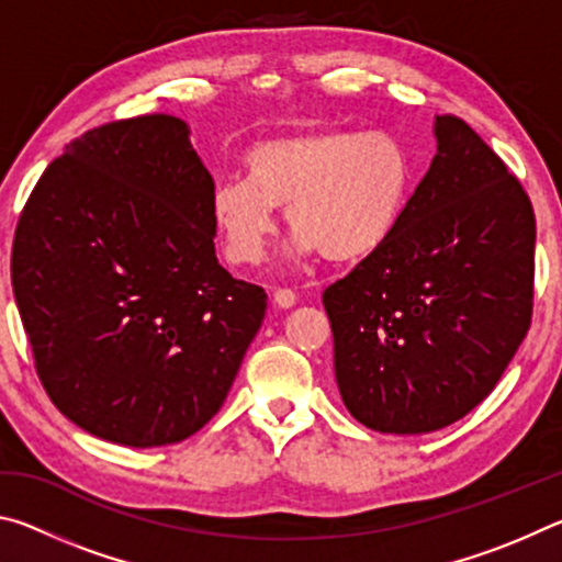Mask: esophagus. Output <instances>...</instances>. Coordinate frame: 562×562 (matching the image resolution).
<instances>
[{
    "label": "esophagus",
    "instance_id": "1",
    "mask_svg": "<svg viewBox=\"0 0 562 562\" xmlns=\"http://www.w3.org/2000/svg\"><path fill=\"white\" fill-rule=\"evenodd\" d=\"M294 302H297V294H294L292 290H288V288L274 290V304H278V307L290 310V307H294Z\"/></svg>",
    "mask_w": 562,
    "mask_h": 562
}]
</instances>
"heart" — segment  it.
Listing matches in <instances>:
<instances>
[{
    "label": "heart",
    "mask_w": 562,
    "mask_h": 562,
    "mask_svg": "<svg viewBox=\"0 0 562 562\" xmlns=\"http://www.w3.org/2000/svg\"><path fill=\"white\" fill-rule=\"evenodd\" d=\"M414 188L416 166L402 138L325 126L255 144L245 178L217 183L211 211L235 265L262 260L274 207H284L300 252L355 265L392 240Z\"/></svg>",
    "instance_id": "1"
}]
</instances>
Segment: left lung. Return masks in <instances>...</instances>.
<instances>
[{
    "label": "left lung",
    "instance_id": "obj_1",
    "mask_svg": "<svg viewBox=\"0 0 562 562\" xmlns=\"http://www.w3.org/2000/svg\"><path fill=\"white\" fill-rule=\"evenodd\" d=\"M382 250L322 294L341 402L367 429L429 434L486 398L530 327L536 215L459 116Z\"/></svg>",
    "mask_w": 562,
    "mask_h": 562
}]
</instances>
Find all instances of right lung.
Returning a JSON list of instances; mask_svg holds the SVG:
<instances>
[{"instance_id": "right-lung-1", "label": "right lung", "mask_w": 562, "mask_h": 562, "mask_svg": "<svg viewBox=\"0 0 562 562\" xmlns=\"http://www.w3.org/2000/svg\"><path fill=\"white\" fill-rule=\"evenodd\" d=\"M213 176L176 116L103 123L19 215L12 288L36 374L99 439L148 449L211 422L268 294L215 258Z\"/></svg>"}]
</instances>
